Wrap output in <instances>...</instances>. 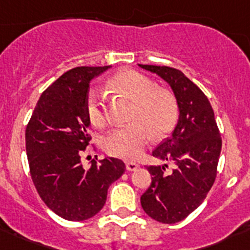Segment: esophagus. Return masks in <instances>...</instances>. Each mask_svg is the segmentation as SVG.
I'll return each mask as SVG.
<instances>
[{
	"label": "esophagus",
	"mask_w": 250,
	"mask_h": 250,
	"mask_svg": "<svg viewBox=\"0 0 250 250\" xmlns=\"http://www.w3.org/2000/svg\"><path fill=\"white\" fill-rule=\"evenodd\" d=\"M125 166L127 171H135V169L138 168V164L132 163V161H127V163L125 164Z\"/></svg>",
	"instance_id": "34e87169"
}]
</instances>
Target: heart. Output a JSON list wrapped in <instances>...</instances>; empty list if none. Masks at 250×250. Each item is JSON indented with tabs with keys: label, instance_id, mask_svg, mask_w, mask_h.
I'll return each instance as SVG.
<instances>
[{
	"label": "heart",
	"instance_id": "b5f03b06",
	"mask_svg": "<svg viewBox=\"0 0 250 250\" xmlns=\"http://www.w3.org/2000/svg\"><path fill=\"white\" fill-rule=\"evenodd\" d=\"M108 87L132 101L128 117L131 124L112 130L102 140L108 154L136 160L142 155L150 136L160 140L173 130L178 119V104L171 91L155 87L148 77L131 69L112 77ZM85 110L91 125L100 127L106 123V108L99 90L89 91Z\"/></svg>",
	"mask_w": 250,
	"mask_h": 250
}]
</instances>
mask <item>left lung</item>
Masks as SVG:
<instances>
[{"label":"left lung","mask_w":250,"mask_h":250,"mask_svg":"<svg viewBox=\"0 0 250 250\" xmlns=\"http://www.w3.org/2000/svg\"><path fill=\"white\" fill-rule=\"evenodd\" d=\"M168 84L178 104L171 136L153 150L154 158L174 165L148 166L151 184L141 196L144 212L164 224L178 223L203 202L217 176L221 138L207 96L179 69L140 65Z\"/></svg>","instance_id":"1"}]
</instances>
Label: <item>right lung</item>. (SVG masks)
I'll return each mask as SVG.
<instances>
[{"instance_id":"1","label":"right lung","mask_w":250,"mask_h":250,"mask_svg":"<svg viewBox=\"0 0 250 250\" xmlns=\"http://www.w3.org/2000/svg\"><path fill=\"white\" fill-rule=\"evenodd\" d=\"M110 68L76 67L59 77L41 95L25 133L33 184L41 199L59 217L86 220L102 209L108 188L125 172V164L104 158L85 168L82 150L90 136L85 104L89 84Z\"/></svg>"}]
</instances>
